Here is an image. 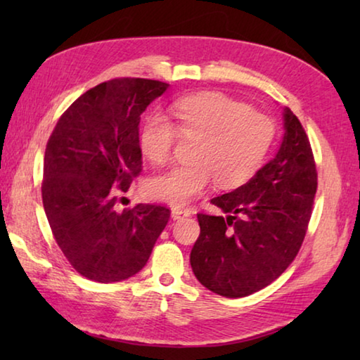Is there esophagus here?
I'll return each mask as SVG.
<instances>
[{
  "mask_svg": "<svg viewBox=\"0 0 360 360\" xmlns=\"http://www.w3.org/2000/svg\"><path fill=\"white\" fill-rule=\"evenodd\" d=\"M191 216V211L188 210H179V208H173L172 210V217L173 221H179V219H184Z\"/></svg>",
  "mask_w": 360,
  "mask_h": 360,
  "instance_id": "1",
  "label": "esophagus"
}]
</instances>
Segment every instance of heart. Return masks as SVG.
<instances>
[{
	"mask_svg": "<svg viewBox=\"0 0 360 360\" xmlns=\"http://www.w3.org/2000/svg\"><path fill=\"white\" fill-rule=\"evenodd\" d=\"M173 115L182 136L198 138L193 165L174 167L148 182V191L158 202L184 206L216 179L224 188L246 182L257 172L275 136V125L266 115L217 92L184 96L173 103ZM178 129L163 114L146 119L139 146L154 163L172 155Z\"/></svg>",
	"mask_w": 360,
	"mask_h": 360,
	"instance_id": "obj_1",
	"label": "heart"
}]
</instances>
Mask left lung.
<instances>
[{
    "label": "left lung",
    "instance_id": "8db88e82",
    "mask_svg": "<svg viewBox=\"0 0 360 360\" xmlns=\"http://www.w3.org/2000/svg\"><path fill=\"white\" fill-rule=\"evenodd\" d=\"M276 155L246 184L211 200L225 216L197 214L200 236L191 252L193 275L229 298L266 288L300 249L311 217L318 173L300 120L284 108Z\"/></svg>",
    "mask_w": 360,
    "mask_h": 360
}]
</instances>
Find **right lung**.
<instances>
[{"mask_svg":"<svg viewBox=\"0 0 360 360\" xmlns=\"http://www.w3.org/2000/svg\"><path fill=\"white\" fill-rule=\"evenodd\" d=\"M168 87L139 77L98 84L66 109L49 138L42 205L65 257L92 281L136 275L168 224L167 206L114 208L141 173V114Z\"/></svg>","mask_w":360,"mask_h":360,"instance_id":"1","label":"right lung"}]
</instances>
